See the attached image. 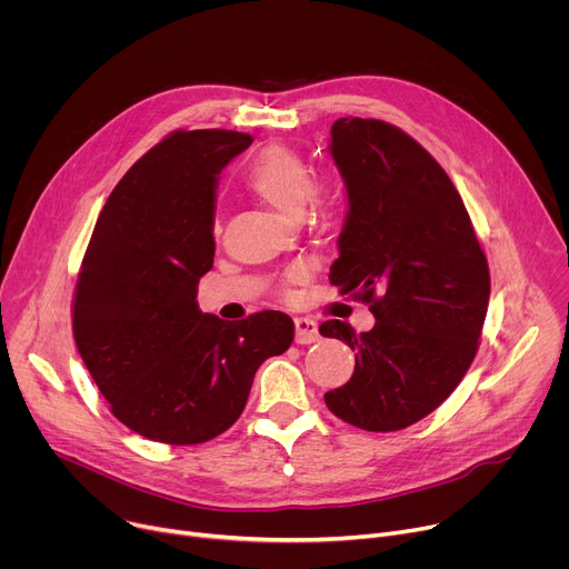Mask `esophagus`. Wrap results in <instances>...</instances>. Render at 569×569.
<instances>
[{
    "label": "esophagus",
    "instance_id": "1",
    "mask_svg": "<svg viewBox=\"0 0 569 569\" xmlns=\"http://www.w3.org/2000/svg\"><path fill=\"white\" fill-rule=\"evenodd\" d=\"M296 326V343H315L319 341V326L317 321L308 319V317H298L293 319Z\"/></svg>",
    "mask_w": 569,
    "mask_h": 569
}]
</instances>
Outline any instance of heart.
<instances>
[{
  "label": "heart",
  "instance_id": "b5f03b06",
  "mask_svg": "<svg viewBox=\"0 0 569 569\" xmlns=\"http://www.w3.org/2000/svg\"><path fill=\"white\" fill-rule=\"evenodd\" d=\"M248 189L284 216H300L315 191V172L302 157L284 146L261 150L246 172ZM308 269L296 267L289 280H302Z\"/></svg>",
  "mask_w": 569,
  "mask_h": 569
}]
</instances>
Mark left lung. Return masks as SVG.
Wrapping results in <instances>:
<instances>
[{
  "label": "left lung",
  "instance_id": "1",
  "mask_svg": "<svg viewBox=\"0 0 569 569\" xmlns=\"http://www.w3.org/2000/svg\"><path fill=\"white\" fill-rule=\"evenodd\" d=\"M328 150L348 198L330 282L369 302L376 326L321 323L356 351L351 380L326 406L362 430H401L447 401L473 362L488 259L445 168L399 127L339 118Z\"/></svg>",
  "mask_w": 569,
  "mask_h": 569
}]
</instances>
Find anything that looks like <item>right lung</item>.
Listing matches in <instances>:
<instances>
[{
  "label": "right lung",
  "instance_id": "right-lung-1",
  "mask_svg": "<svg viewBox=\"0 0 569 569\" xmlns=\"http://www.w3.org/2000/svg\"><path fill=\"white\" fill-rule=\"evenodd\" d=\"M252 143L228 129L172 132L111 191L86 248L72 332L111 412L163 445H202L243 412L254 371L293 341L276 310L228 323L198 308L213 267L221 172Z\"/></svg>",
  "mask_w": 569,
  "mask_h": 569
}]
</instances>
